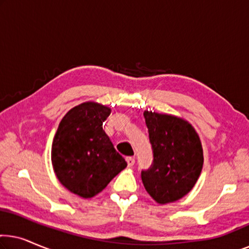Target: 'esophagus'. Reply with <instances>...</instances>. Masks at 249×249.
I'll use <instances>...</instances> for the list:
<instances>
[{
    "label": "esophagus",
    "mask_w": 249,
    "mask_h": 249,
    "mask_svg": "<svg viewBox=\"0 0 249 249\" xmlns=\"http://www.w3.org/2000/svg\"><path fill=\"white\" fill-rule=\"evenodd\" d=\"M127 163H128L129 168L134 166V164H135V158H131V156H129V158H127Z\"/></svg>",
    "instance_id": "34e87169"
}]
</instances>
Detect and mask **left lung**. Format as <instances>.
I'll return each instance as SVG.
<instances>
[{
  "instance_id": "8db88e82",
  "label": "left lung",
  "mask_w": 249,
  "mask_h": 249,
  "mask_svg": "<svg viewBox=\"0 0 249 249\" xmlns=\"http://www.w3.org/2000/svg\"><path fill=\"white\" fill-rule=\"evenodd\" d=\"M152 145L153 162L142 170L149 195L160 204L176 202L187 195L203 168V148L195 129L182 119L144 112Z\"/></svg>"
}]
</instances>
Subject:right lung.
<instances>
[{"mask_svg":"<svg viewBox=\"0 0 249 249\" xmlns=\"http://www.w3.org/2000/svg\"><path fill=\"white\" fill-rule=\"evenodd\" d=\"M110 113L104 105L83 103L64 115L54 136V172L67 189L84 198L102 192L127 166L103 130Z\"/></svg>","mask_w":249,"mask_h":249,"instance_id":"add662e5","label":"right lung"}]
</instances>
